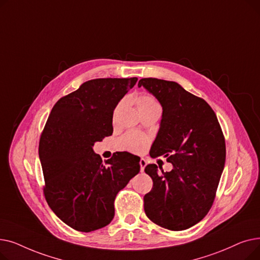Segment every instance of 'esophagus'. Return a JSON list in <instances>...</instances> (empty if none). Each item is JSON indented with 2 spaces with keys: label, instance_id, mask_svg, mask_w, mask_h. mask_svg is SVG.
Here are the masks:
<instances>
[{
  "label": "esophagus",
  "instance_id": "34e87169",
  "mask_svg": "<svg viewBox=\"0 0 260 260\" xmlns=\"http://www.w3.org/2000/svg\"><path fill=\"white\" fill-rule=\"evenodd\" d=\"M139 165H140V170H141V172H143V171H144V168L146 167V161H145V159L141 158L140 161H139Z\"/></svg>",
  "mask_w": 260,
  "mask_h": 260
}]
</instances>
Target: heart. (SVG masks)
<instances>
[{
	"mask_svg": "<svg viewBox=\"0 0 260 260\" xmlns=\"http://www.w3.org/2000/svg\"><path fill=\"white\" fill-rule=\"evenodd\" d=\"M136 104H137L138 111L140 113L148 111V109L158 108L160 109V105L158 101L153 98L152 95L148 94H140L136 98ZM148 139L146 136L141 135L136 132H128L125 134L120 140V145L125 151L132 152V153H140L142 149L147 144Z\"/></svg>",
	"mask_w": 260,
	"mask_h": 260,
	"instance_id": "b5f03b06",
	"label": "heart"
}]
</instances>
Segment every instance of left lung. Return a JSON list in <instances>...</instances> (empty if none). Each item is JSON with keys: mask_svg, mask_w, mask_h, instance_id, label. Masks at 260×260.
<instances>
[{"mask_svg": "<svg viewBox=\"0 0 260 260\" xmlns=\"http://www.w3.org/2000/svg\"><path fill=\"white\" fill-rule=\"evenodd\" d=\"M138 86L153 93L162 106V119L149 155L173 165L165 172L145 167L153 188L144 212L154 223L182 231L202 220L212 208L225 162V141L212 107L173 81L141 79Z\"/></svg>", "mask_w": 260, "mask_h": 260, "instance_id": "1", "label": "left lung"}]
</instances>
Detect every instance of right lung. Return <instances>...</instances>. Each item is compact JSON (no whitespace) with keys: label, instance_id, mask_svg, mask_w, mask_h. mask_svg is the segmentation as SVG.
<instances>
[{"label":"right lung","instance_id":"obj_1","mask_svg":"<svg viewBox=\"0 0 260 260\" xmlns=\"http://www.w3.org/2000/svg\"><path fill=\"white\" fill-rule=\"evenodd\" d=\"M137 78L84 82L52 107L39 143L48 206L80 232L113 220L119 190L140 171V158L118 152L102 162L92 146L113 134V114Z\"/></svg>","mask_w":260,"mask_h":260}]
</instances>
